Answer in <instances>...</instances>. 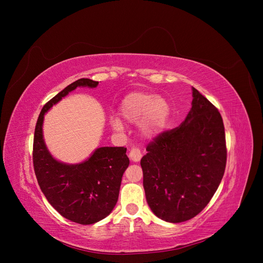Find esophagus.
<instances>
[{
	"label": "esophagus",
	"mask_w": 263,
	"mask_h": 263,
	"mask_svg": "<svg viewBox=\"0 0 263 263\" xmlns=\"http://www.w3.org/2000/svg\"><path fill=\"white\" fill-rule=\"evenodd\" d=\"M129 158L133 161V162H140L142 159V153L141 150L137 147H132L130 150L129 154Z\"/></svg>",
	"instance_id": "obj_1"
}]
</instances>
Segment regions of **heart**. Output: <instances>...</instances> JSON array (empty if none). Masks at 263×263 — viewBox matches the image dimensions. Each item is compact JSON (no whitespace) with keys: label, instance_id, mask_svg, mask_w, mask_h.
Here are the masks:
<instances>
[{"label":"heart","instance_id":"b5f03b06","mask_svg":"<svg viewBox=\"0 0 263 263\" xmlns=\"http://www.w3.org/2000/svg\"><path fill=\"white\" fill-rule=\"evenodd\" d=\"M119 115L124 121L137 123V129L145 139H154L166 127L171 106L161 96L148 91H134L121 100ZM109 123L116 131L123 129V123L117 116L110 117Z\"/></svg>","mask_w":263,"mask_h":263}]
</instances>
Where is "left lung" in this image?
<instances>
[{"label": "left lung", "mask_w": 263, "mask_h": 263, "mask_svg": "<svg viewBox=\"0 0 263 263\" xmlns=\"http://www.w3.org/2000/svg\"><path fill=\"white\" fill-rule=\"evenodd\" d=\"M192 90V108L184 121L156 137L141 160L148 205L168 223L185 222L202 211L226 167L222 116L196 88Z\"/></svg>", "instance_id": "1"}]
</instances>
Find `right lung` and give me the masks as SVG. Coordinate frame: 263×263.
I'll list each match as a JSON object with an SVG mask.
<instances>
[{
  "label": "right lung",
  "mask_w": 263,
  "mask_h": 263,
  "mask_svg": "<svg viewBox=\"0 0 263 263\" xmlns=\"http://www.w3.org/2000/svg\"><path fill=\"white\" fill-rule=\"evenodd\" d=\"M99 82L79 79L45 104L34 134L33 164L41 192L62 216L81 225L95 224L106 217L118 200L122 175L129 166L127 148L100 147L78 164L54 159L43 133L45 114L77 87L95 88Z\"/></svg>",
  "instance_id": "1"
}]
</instances>
